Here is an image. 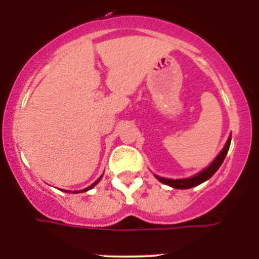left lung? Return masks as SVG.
I'll return each mask as SVG.
<instances>
[{"label":"left lung","instance_id":"left-lung-1","mask_svg":"<svg viewBox=\"0 0 259 259\" xmlns=\"http://www.w3.org/2000/svg\"><path fill=\"white\" fill-rule=\"evenodd\" d=\"M230 142H231V135L229 136L227 144H225V146L222 150V152L215 157V159L213 160L212 163H210V165H208V167L204 169V170L200 171V173L194 175V177L186 178V179H175V180L165 179V178L157 177V175H154V177H156L157 179L160 181V183L174 187V189H191V187L200 185V184L204 183V181L209 179V178H212L213 175H214L215 171L218 170L219 167H221L222 163L224 162L225 156H227L229 147H230Z\"/></svg>","mask_w":259,"mask_h":259}]
</instances>
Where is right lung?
Instances as JSON below:
<instances>
[{
  "mask_svg": "<svg viewBox=\"0 0 259 259\" xmlns=\"http://www.w3.org/2000/svg\"><path fill=\"white\" fill-rule=\"evenodd\" d=\"M101 178H102V175H101V177L99 178V179H97L96 181H95V183L92 184V185H90V186H89V187H86V189H84V190H81V191H74V192H75V194H78V192H85V191H89V190L92 189V187H94L95 185H96L97 183H99V181L101 180ZM64 192H70V191H64Z\"/></svg>",
  "mask_w": 259,
  "mask_h": 259,
  "instance_id": "obj_1",
  "label": "right lung"
}]
</instances>
